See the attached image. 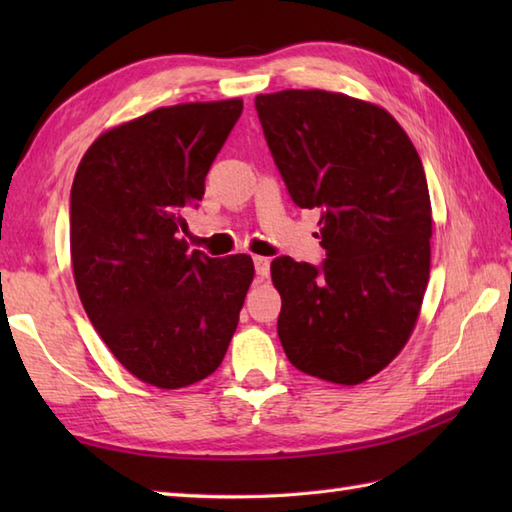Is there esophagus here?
Returning a JSON list of instances; mask_svg holds the SVG:
<instances>
[{
    "instance_id": "1",
    "label": "esophagus",
    "mask_w": 512,
    "mask_h": 512,
    "mask_svg": "<svg viewBox=\"0 0 512 512\" xmlns=\"http://www.w3.org/2000/svg\"><path fill=\"white\" fill-rule=\"evenodd\" d=\"M255 273L259 279H266L270 275V259L268 257H253Z\"/></svg>"
}]
</instances>
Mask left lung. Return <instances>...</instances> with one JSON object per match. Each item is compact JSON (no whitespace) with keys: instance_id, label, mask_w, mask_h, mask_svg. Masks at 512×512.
<instances>
[{"instance_id":"1","label":"left lung","mask_w":512,"mask_h":512,"mask_svg":"<svg viewBox=\"0 0 512 512\" xmlns=\"http://www.w3.org/2000/svg\"><path fill=\"white\" fill-rule=\"evenodd\" d=\"M292 202L321 211L317 268L270 264L279 341L303 374L358 385L407 345L431 268V200L416 147L383 107L341 92L255 99Z\"/></svg>"}]
</instances>
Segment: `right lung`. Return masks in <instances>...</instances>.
Wrapping results in <instances>:
<instances>
[{
  "label": "right lung",
  "mask_w": 512,
  "mask_h": 512,
  "mask_svg": "<svg viewBox=\"0 0 512 512\" xmlns=\"http://www.w3.org/2000/svg\"><path fill=\"white\" fill-rule=\"evenodd\" d=\"M242 99L158 107L107 129L70 193L74 284L129 374L180 389L220 367L255 266L189 250L184 215L242 114Z\"/></svg>",
  "instance_id": "obj_1"
}]
</instances>
